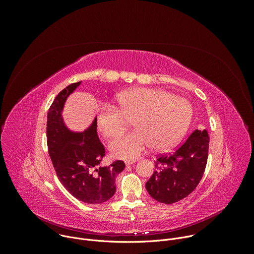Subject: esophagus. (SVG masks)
Wrapping results in <instances>:
<instances>
[{"instance_id": "obj_1", "label": "esophagus", "mask_w": 254, "mask_h": 254, "mask_svg": "<svg viewBox=\"0 0 254 254\" xmlns=\"http://www.w3.org/2000/svg\"><path fill=\"white\" fill-rule=\"evenodd\" d=\"M135 161L134 160H130V161H126V165L127 166H129V165H132Z\"/></svg>"}]
</instances>
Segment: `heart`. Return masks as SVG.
Masks as SVG:
<instances>
[{
    "mask_svg": "<svg viewBox=\"0 0 254 254\" xmlns=\"http://www.w3.org/2000/svg\"><path fill=\"white\" fill-rule=\"evenodd\" d=\"M118 107L100 106L97 127L106 137L120 135L131 120L136 127L111 143L114 157L134 160L148 148L163 151L171 148L186 131L192 106L185 98L155 88H133L117 97Z\"/></svg>",
    "mask_w": 254,
    "mask_h": 254,
    "instance_id": "b5f03b06",
    "label": "heart"
}]
</instances>
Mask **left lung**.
I'll list each match as a JSON object with an SVG mask.
<instances>
[{
  "mask_svg": "<svg viewBox=\"0 0 254 254\" xmlns=\"http://www.w3.org/2000/svg\"><path fill=\"white\" fill-rule=\"evenodd\" d=\"M206 129L194 130L172 153L160 154L146 189L156 201L173 204L190 195L204 175L209 151Z\"/></svg>",
  "mask_w": 254,
  "mask_h": 254,
  "instance_id": "8db88e82",
  "label": "left lung"
}]
</instances>
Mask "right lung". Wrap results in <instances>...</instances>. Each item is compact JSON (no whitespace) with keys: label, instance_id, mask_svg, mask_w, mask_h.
<instances>
[{"label":"right lung","instance_id":"obj_1","mask_svg":"<svg viewBox=\"0 0 254 254\" xmlns=\"http://www.w3.org/2000/svg\"><path fill=\"white\" fill-rule=\"evenodd\" d=\"M79 82L69 84L54 98L47 115V146L56 175L72 195L87 204H100L116 193V178L126 165L116 161L106 167H95L104 157L105 149L97 135V122L83 133L69 131L61 112L67 96Z\"/></svg>","mask_w":254,"mask_h":254}]
</instances>
